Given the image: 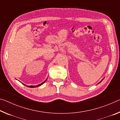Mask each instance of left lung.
I'll list each match as a JSON object with an SVG mask.
<instances>
[{
	"label": "left lung",
	"instance_id": "obj_1",
	"mask_svg": "<svg viewBox=\"0 0 120 120\" xmlns=\"http://www.w3.org/2000/svg\"><path fill=\"white\" fill-rule=\"evenodd\" d=\"M99 82V83H98V84H99V83H100V82Z\"/></svg>",
	"mask_w": 120,
	"mask_h": 120
}]
</instances>
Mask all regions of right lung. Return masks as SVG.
<instances>
[{"label":"right lung","mask_w":120,"mask_h":120,"mask_svg":"<svg viewBox=\"0 0 120 120\" xmlns=\"http://www.w3.org/2000/svg\"><path fill=\"white\" fill-rule=\"evenodd\" d=\"M47 80V79H46L44 81V82H42L41 84H38V85H36V86H27V87H30V88H34V87H38V86H40L41 85H42V84H43L44 82H46V80Z\"/></svg>","instance_id":"obj_1"}]
</instances>
